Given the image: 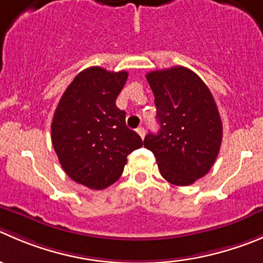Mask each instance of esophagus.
Here are the masks:
<instances>
[{"instance_id":"obj_1","label":"esophagus","mask_w":263,"mask_h":263,"mask_svg":"<svg viewBox=\"0 0 263 263\" xmlns=\"http://www.w3.org/2000/svg\"><path fill=\"white\" fill-rule=\"evenodd\" d=\"M137 133L139 134V136H141V138L143 139L144 138V134H146V130H144V127H138V129H137Z\"/></svg>"}]
</instances>
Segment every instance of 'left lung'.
<instances>
[{
  "label": "left lung",
  "instance_id": "obj_1",
  "mask_svg": "<svg viewBox=\"0 0 263 263\" xmlns=\"http://www.w3.org/2000/svg\"><path fill=\"white\" fill-rule=\"evenodd\" d=\"M146 79L155 96L159 133L144 147L154 152L161 176L190 186L211 171L222 143V121L211 90L191 69L172 67Z\"/></svg>",
  "mask_w": 263,
  "mask_h": 263
}]
</instances>
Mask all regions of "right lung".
Masks as SVG:
<instances>
[{
  "label": "right lung",
  "instance_id": "1",
  "mask_svg": "<svg viewBox=\"0 0 263 263\" xmlns=\"http://www.w3.org/2000/svg\"><path fill=\"white\" fill-rule=\"evenodd\" d=\"M127 72L90 67L63 92L51 122V142L67 176L91 190H103L121 177L127 155L142 139L125 124L116 99Z\"/></svg>",
  "mask_w": 263,
  "mask_h": 263
}]
</instances>
